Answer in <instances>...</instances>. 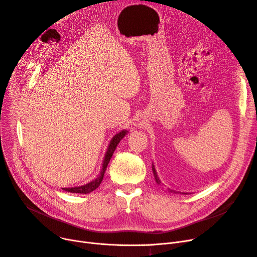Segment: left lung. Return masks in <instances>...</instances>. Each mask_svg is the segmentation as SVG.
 <instances>
[{
  "instance_id": "1",
  "label": "left lung",
  "mask_w": 257,
  "mask_h": 257,
  "mask_svg": "<svg viewBox=\"0 0 257 257\" xmlns=\"http://www.w3.org/2000/svg\"><path fill=\"white\" fill-rule=\"evenodd\" d=\"M152 170H153V174H154V177H155V179H156V182H157V183H159L160 181H159V179H158V177H157V174H156V171H155L154 166L152 167ZM171 192H172V191H171Z\"/></svg>"
}]
</instances>
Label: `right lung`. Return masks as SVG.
Segmentation results:
<instances>
[{
	"label": "right lung",
	"instance_id": "obj_1",
	"mask_svg": "<svg viewBox=\"0 0 257 257\" xmlns=\"http://www.w3.org/2000/svg\"><path fill=\"white\" fill-rule=\"evenodd\" d=\"M127 131L126 130H123L118 132L116 136L113 137V139L111 140L109 146H108V149H107V152L105 154V158H104V161H103V167H102V172H101V175L100 177H98L96 180H93L85 185H82V186H76V187H69V188H62L63 191H66V192H70V193H77V194H88L92 191L96 190V188L101 184L102 180H103V177H104V173L106 171V168L108 166V164H109V160L115 150V148L117 146V144L119 143V141L123 139L125 136H126Z\"/></svg>",
	"mask_w": 257,
	"mask_h": 257
}]
</instances>
